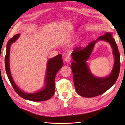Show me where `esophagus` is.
<instances>
[{"label":"esophagus","mask_w":125,"mask_h":125,"mask_svg":"<svg viewBox=\"0 0 125 125\" xmlns=\"http://www.w3.org/2000/svg\"><path fill=\"white\" fill-rule=\"evenodd\" d=\"M65 61L67 63H69L71 61V57L70 56L67 55L65 58Z\"/></svg>","instance_id":"obj_1"}]
</instances>
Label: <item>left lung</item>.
Wrapping results in <instances>:
<instances>
[{
	"label": "left lung",
	"mask_w": 125,
	"mask_h": 125,
	"mask_svg": "<svg viewBox=\"0 0 125 125\" xmlns=\"http://www.w3.org/2000/svg\"><path fill=\"white\" fill-rule=\"evenodd\" d=\"M99 41L107 42L110 44L115 57L113 70L110 75L105 78L94 76L86 63L95 44ZM72 58L73 61L71 63V68L74 85L76 92L81 96L91 98L102 94L112 87L117 80L120 68V54L115 40L112 37V33H105L84 48H76L72 53Z\"/></svg>",
	"instance_id": "8db88e82"
}]
</instances>
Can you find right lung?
Returning <instances> with one entry per match:
<instances>
[{"mask_svg": "<svg viewBox=\"0 0 125 125\" xmlns=\"http://www.w3.org/2000/svg\"><path fill=\"white\" fill-rule=\"evenodd\" d=\"M20 34H16L8 41L6 46V53L5 58V69L8 78L15 92L23 99L33 102H41L47 100L52 98L55 92V78L56 73L63 67L62 55H57L53 58H50L47 62L44 86L42 89L34 93H27L21 90L17 85L12 77L10 67V47L12 43L19 38Z\"/></svg>", "mask_w": 125, "mask_h": 125, "instance_id": "1", "label": "right lung"}]
</instances>
